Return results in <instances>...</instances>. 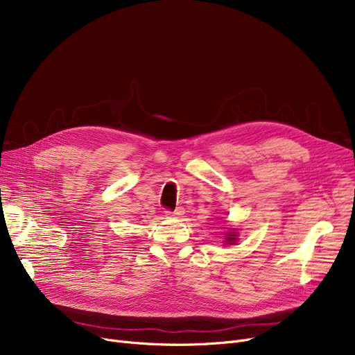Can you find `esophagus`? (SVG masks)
Here are the masks:
<instances>
[{
	"instance_id": "esophagus-1",
	"label": "esophagus",
	"mask_w": 355,
	"mask_h": 355,
	"mask_svg": "<svg viewBox=\"0 0 355 355\" xmlns=\"http://www.w3.org/2000/svg\"><path fill=\"white\" fill-rule=\"evenodd\" d=\"M165 214L168 216V217H182V214H184V209L182 207H177L174 211H170V210H166L165 211Z\"/></svg>"
}]
</instances>
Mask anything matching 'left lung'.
Wrapping results in <instances>:
<instances>
[{
  "label": "left lung",
  "mask_w": 355,
  "mask_h": 355,
  "mask_svg": "<svg viewBox=\"0 0 355 355\" xmlns=\"http://www.w3.org/2000/svg\"><path fill=\"white\" fill-rule=\"evenodd\" d=\"M237 240V234L234 233V230L233 232H229L227 234H226V239H225V241L227 245H234V241Z\"/></svg>",
  "instance_id": "left-lung-1"
}]
</instances>
